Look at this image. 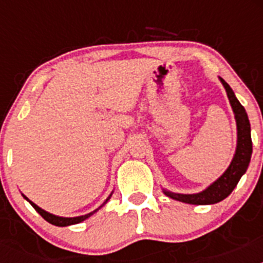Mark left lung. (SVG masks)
Here are the masks:
<instances>
[{"mask_svg":"<svg viewBox=\"0 0 263 263\" xmlns=\"http://www.w3.org/2000/svg\"><path fill=\"white\" fill-rule=\"evenodd\" d=\"M221 84L227 90V96L231 103L232 110L234 113L237 125V146L236 153L233 155L231 164L224 171L221 176L216 179L212 184H210L205 190L197 194H175V192L163 190L164 194L174 200L182 201L185 204H195V205H208V204H216L218 201L224 200L232 194L237 183L240 182L241 176L246 173L249 167L250 158L253 153L252 136H250V122L246 110L240 101L237 100L233 89L229 87L224 79L218 78Z\"/></svg>","mask_w":263,"mask_h":263,"instance_id":"left-lung-1","label":"left lung"}]
</instances>
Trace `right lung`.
<instances>
[{
	"mask_svg": "<svg viewBox=\"0 0 263 263\" xmlns=\"http://www.w3.org/2000/svg\"><path fill=\"white\" fill-rule=\"evenodd\" d=\"M111 194H113V192H111ZM111 194L109 195L108 196V199H106L105 201H104L103 203V205L101 206H99V208H97V210H95L93 212H90V213H87V215H83V216H76V217H62V216H57V215H52V213H50V212H47V211H45V210H42L41 206H38L36 205L35 203H32L31 200H29V199H27L26 196H25V195L22 194V196L25 197V199H26L27 201H29L30 204H31L32 205V208H34V210L36 211V212L39 213V215L42 216V217L45 218L46 221H48L50 222V224H52V225H55V227H68V225H73V224H79V222H81V221H84V220H87L88 217H90V216L93 215V213H96L97 211L100 210V208H103L104 205H105L106 203H108V200L109 199H110V196H111Z\"/></svg>",
	"mask_w": 263,
	"mask_h": 263,
	"instance_id": "1",
	"label": "right lung"
}]
</instances>
